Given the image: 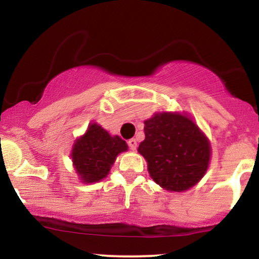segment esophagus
<instances>
[{
	"label": "esophagus",
	"mask_w": 259,
	"mask_h": 259,
	"mask_svg": "<svg viewBox=\"0 0 259 259\" xmlns=\"http://www.w3.org/2000/svg\"><path fill=\"white\" fill-rule=\"evenodd\" d=\"M127 145H129L130 150H133V151H135L136 147H138V142H136L135 139H130L129 141H127Z\"/></svg>",
	"instance_id": "esophagus-1"
}]
</instances>
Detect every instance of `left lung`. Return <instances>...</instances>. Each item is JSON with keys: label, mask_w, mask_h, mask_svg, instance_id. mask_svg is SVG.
I'll use <instances>...</instances> for the list:
<instances>
[{"label": "left lung", "mask_w": 259, "mask_h": 259, "mask_svg": "<svg viewBox=\"0 0 259 259\" xmlns=\"http://www.w3.org/2000/svg\"><path fill=\"white\" fill-rule=\"evenodd\" d=\"M144 123L138 152L154 183L174 192L195 186L209 167L212 148L206 134L184 112L154 113Z\"/></svg>", "instance_id": "1"}]
</instances>
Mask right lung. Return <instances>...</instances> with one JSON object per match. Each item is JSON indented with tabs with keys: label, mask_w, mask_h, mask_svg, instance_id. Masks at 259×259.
I'll list each match as a JSON object with an SVG mask.
<instances>
[{
	"label": "right lung",
	"mask_w": 259,
	"mask_h": 259,
	"mask_svg": "<svg viewBox=\"0 0 259 259\" xmlns=\"http://www.w3.org/2000/svg\"><path fill=\"white\" fill-rule=\"evenodd\" d=\"M126 151L127 145L123 139L111 135L100 124L91 123L74 141L70 157L79 180L92 184L105 179L118 154Z\"/></svg>",
	"instance_id": "right-lung-1"
}]
</instances>
